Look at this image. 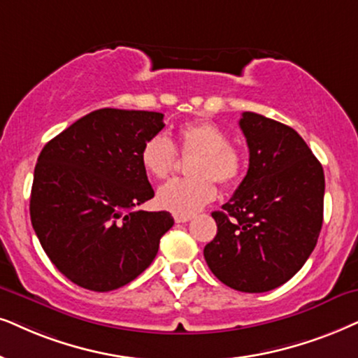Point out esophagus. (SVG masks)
<instances>
[{
	"instance_id": "obj_1",
	"label": "esophagus",
	"mask_w": 358,
	"mask_h": 358,
	"mask_svg": "<svg viewBox=\"0 0 358 358\" xmlns=\"http://www.w3.org/2000/svg\"><path fill=\"white\" fill-rule=\"evenodd\" d=\"M192 220V216H185V215H175V221L176 223H187V221Z\"/></svg>"
}]
</instances>
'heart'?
<instances>
[{"instance_id": "b5f03b06", "label": "heart", "mask_w": 358, "mask_h": 358, "mask_svg": "<svg viewBox=\"0 0 358 358\" xmlns=\"http://www.w3.org/2000/svg\"><path fill=\"white\" fill-rule=\"evenodd\" d=\"M180 155H193L188 165L189 178L171 180L157 192V203L162 210L189 216L216 196L218 182L224 187L236 183L244 171L241 148L228 142V135L220 125L210 120H193L180 125L176 143L158 134L143 143L140 164L148 175L165 180L176 165Z\"/></svg>"}]
</instances>
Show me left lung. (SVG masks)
I'll return each mask as SVG.
<instances>
[{"label":"left lung","mask_w":358,"mask_h":358,"mask_svg":"<svg viewBox=\"0 0 358 358\" xmlns=\"http://www.w3.org/2000/svg\"><path fill=\"white\" fill-rule=\"evenodd\" d=\"M250 169L205 246L208 268L226 286L266 292L287 282L314 251L322 228V165L291 127L243 112Z\"/></svg>","instance_id":"8db88e82"}]
</instances>
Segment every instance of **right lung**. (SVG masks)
<instances>
[{
    "mask_svg": "<svg viewBox=\"0 0 358 358\" xmlns=\"http://www.w3.org/2000/svg\"><path fill=\"white\" fill-rule=\"evenodd\" d=\"M164 127L160 112L99 108L41 150L31 223L52 264L78 286L107 292L129 284L173 226L169 211H135L155 194L140 150Z\"/></svg>",
    "mask_w": 358,
    "mask_h": 358,
    "instance_id": "right-lung-1",
    "label": "right lung"
}]
</instances>
